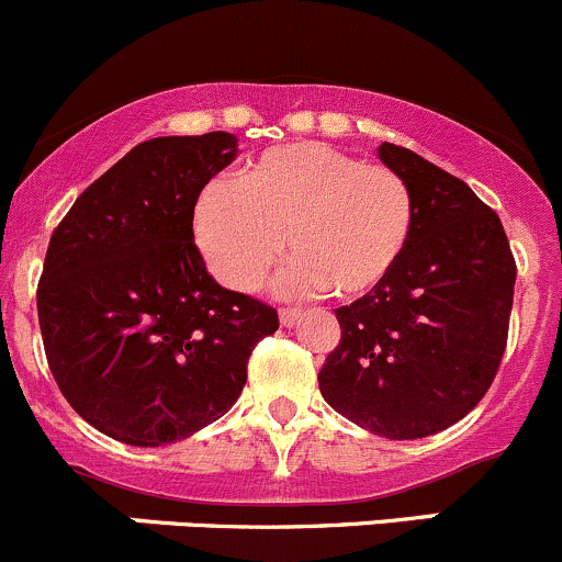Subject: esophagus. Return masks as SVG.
<instances>
[{"instance_id": "1", "label": "esophagus", "mask_w": 562, "mask_h": 562, "mask_svg": "<svg viewBox=\"0 0 562 562\" xmlns=\"http://www.w3.org/2000/svg\"><path fill=\"white\" fill-rule=\"evenodd\" d=\"M279 319H281L283 327H294V324L300 322V311L297 308H281Z\"/></svg>"}]
</instances>
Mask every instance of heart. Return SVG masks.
<instances>
[{"label": "heart", "instance_id": "heart-1", "mask_svg": "<svg viewBox=\"0 0 562 562\" xmlns=\"http://www.w3.org/2000/svg\"><path fill=\"white\" fill-rule=\"evenodd\" d=\"M414 224L416 200L401 172L324 143L268 148L238 183L207 181L192 207L202 259L240 294L254 292L286 248L294 262L281 292L362 297L395 273Z\"/></svg>", "mask_w": 562, "mask_h": 562}]
</instances>
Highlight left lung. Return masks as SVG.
Listing matches in <instances>:
<instances>
[{
  "label": "left lung",
  "instance_id": "obj_1",
  "mask_svg": "<svg viewBox=\"0 0 562 562\" xmlns=\"http://www.w3.org/2000/svg\"><path fill=\"white\" fill-rule=\"evenodd\" d=\"M379 159L414 192V235L390 279L335 311L340 344L319 390L355 425L411 441L452 427L490 390L517 265L497 213L465 181L395 143Z\"/></svg>",
  "mask_w": 562,
  "mask_h": 562
}]
</instances>
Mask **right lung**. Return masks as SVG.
Here are the masks:
<instances>
[{"label": "right lung", "instance_id": "1", "mask_svg": "<svg viewBox=\"0 0 562 562\" xmlns=\"http://www.w3.org/2000/svg\"><path fill=\"white\" fill-rule=\"evenodd\" d=\"M238 137H154L75 200L37 286L45 357L67 403L132 447L183 441L222 419L254 346L279 329L270 305L218 286L192 235L200 189Z\"/></svg>", "mask_w": 562, "mask_h": 562}]
</instances>
